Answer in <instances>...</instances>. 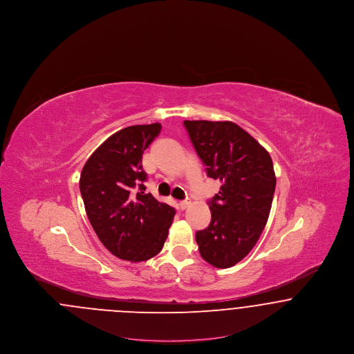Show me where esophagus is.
Returning <instances> with one entry per match:
<instances>
[{"instance_id": "1", "label": "esophagus", "mask_w": 354, "mask_h": 354, "mask_svg": "<svg viewBox=\"0 0 354 354\" xmlns=\"http://www.w3.org/2000/svg\"><path fill=\"white\" fill-rule=\"evenodd\" d=\"M189 204H191V203L188 202V201H183V202L179 203V207H180V209H185Z\"/></svg>"}]
</instances>
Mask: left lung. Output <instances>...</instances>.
<instances>
[{
  "label": "left lung",
  "instance_id": "8db88e82",
  "mask_svg": "<svg viewBox=\"0 0 354 354\" xmlns=\"http://www.w3.org/2000/svg\"><path fill=\"white\" fill-rule=\"evenodd\" d=\"M189 139L207 167L221 182L208 204L209 225L196 232L203 259L230 268L251 252L270 216L276 176L268 151L234 122L185 120Z\"/></svg>",
  "mask_w": 354,
  "mask_h": 354
}]
</instances>
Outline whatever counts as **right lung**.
Instances as JSON below:
<instances>
[{
	"label": "right lung",
	"mask_w": 354,
	"mask_h": 354,
	"mask_svg": "<svg viewBox=\"0 0 354 354\" xmlns=\"http://www.w3.org/2000/svg\"><path fill=\"white\" fill-rule=\"evenodd\" d=\"M160 130V123L122 129L91 153L81 172L87 218L102 244L122 260L139 263L160 252L175 216V209L146 194L143 185L142 155Z\"/></svg>",
	"instance_id": "obj_1"
}]
</instances>
